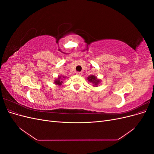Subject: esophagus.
I'll use <instances>...</instances> for the list:
<instances>
[{
    "mask_svg": "<svg viewBox=\"0 0 154 154\" xmlns=\"http://www.w3.org/2000/svg\"><path fill=\"white\" fill-rule=\"evenodd\" d=\"M82 74H83L82 72H76V74H77V75H79V76H82Z\"/></svg>",
    "mask_w": 154,
    "mask_h": 154,
    "instance_id": "esophagus-1",
    "label": "esophagus"
}]
</instances>
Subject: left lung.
Segmentation results:
<instances>
[{"label": "left lung", "mask_w": 154, "mask_h": 154, "mask_svg": "<svg viewBox=\"0 0 154 154\" xmlns=\"http://www.w3.org/2000/svg\"><path fill=\"white\" fill-rule=\"evenodd\" d=\"M88 80L90 82H92L93 84H94L96 86L97 85V84H98L99 82H100V80H97V78L94 76H93V75L88 76Z\"/></svg>", "instance_id": "8db88e82"}]
</instances>
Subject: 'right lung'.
Here are the masks:
<instances>
[{
    "mask_svg": "<svg viewBox=\"0 0 154 154\" xmlns=\"http://www.w3.org/2000/svg\"><path fill=\"white\" fill-rule=\"evenodd\" d=\"M64 78V77H63ZM62 79L61 78V77H59L58 80H56L55 82H54V83L56 85H61L62 84Z\"/></svg>",
    "mask_w": 154,
    "mask_h": 154,
    "instance_id": "1",
    "label": "right lung"
}]
</instances>
